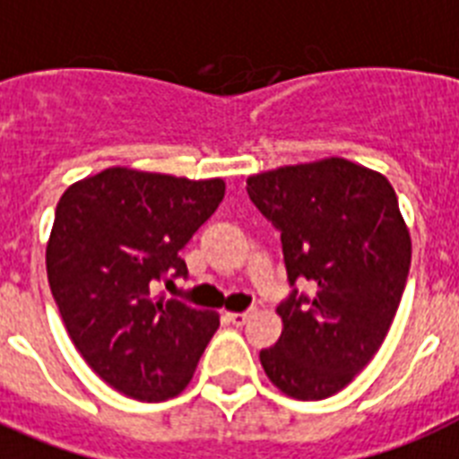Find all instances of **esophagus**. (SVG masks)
Here are the masks:
<instances>
[{
  "label": "esophagus",
  "mask_w": 459,
  "mask_h": 459,
  "mask_svg": "<svg viewBox=\"0 0 459 459\" xmlns=\"http://www.w3.org/2000/svg\"><path fill=\"white\" fill-rule=\"evenodd\" d=\"M249 317H252V310H242V313H229V319L236 326H242Z\"/></svg>",
  "instance_id": "34e87169"
}]
</instances>
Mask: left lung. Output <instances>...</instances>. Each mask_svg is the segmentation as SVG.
Instances as JSON below:
<instances>
[{
    "mask_svg": "<svg viewBox=\"0 0 459 459\" xmlns=\"http://www.w3.org/2000/svg\"><path fill=\"white\" fill-rule=\"evenodd\" d=\"M247 194L280 230L291 287L277 306L282 336L261 350V367L294 399L333 396L378 352L402 303L411 238L394 188L378 172L326 158L249 177Z\"/></svg>",
    "mask_w": 459,
    "mask_h": 459,
    "instance_id": "obj_1",
    "label": "left lung"
}]
</instances>
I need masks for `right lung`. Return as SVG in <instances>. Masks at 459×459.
<instances>
[{
  "label": "right lung",
  "mask_w": 459,
  "mask_h": 459,
  "mask_svg": "<svg viewBox=\"0 0 459 459\" xmlns=\"http://www.w3.org/2000/svg\"><path fill=\"white\" fill-rule=\"evenodd\" d=\"M221 179L109 168L56 207L46 271L88 367L137 402H165L194 376L219 315L156 287L188 277L179 256L223 200Z\"/></svg>",
  "instance_id": "add662e5"
}]
</instances>
